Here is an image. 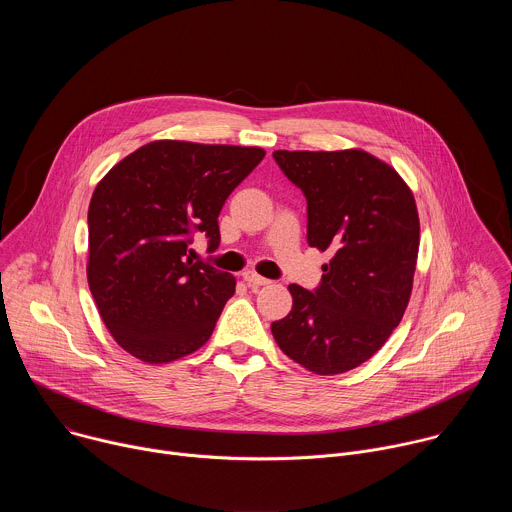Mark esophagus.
Instances as JSON below:
<instances>
[{
  "label": "esophagus",
  "instance_id": "34e87169",
  "mask_svg": "<svg viewBox=\"0 0 512 512\" xmlns=\"http://www.w3.org/2000/svg\"><path fill=\"white\" fill-rule=\"evenodd\" d=\"M243 279L247 281V285H249V287H259V285H267V283H271L269 279H265V277L257 275L255 271H245V273H243Z\"/></svg>",
  "mask_w": 512,
  "mask_h": 512
}]
</instances>
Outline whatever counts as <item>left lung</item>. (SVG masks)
<instances>
[{"label":"left lung","mask_w":512,"mask_h":512,"mask_svg":"<svg viewBox=\"0 0 512 512\" xmlns=\"http://www.w3.org/2000/svg\"><path fill=\"white\" fill-rule=\"evenodd\" d=\"M308 200V245L328 251L322 283L287 289L294 306L271 324L277 346L314 375L367 362L399 326L413 289L419 214L399 172L373 154L273 152Z\"/></svg>","instance_id":"left-lung-1"}]
</instances>
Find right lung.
<instances>
[{
    "label": "right lung",
    "instance_id": "right-lung-1",
    "mask_svg": "<svg viewBox=\"0 0 512 512\" xmlns=\"http://www.w3.org/2000/svg\"><path fill=\"white\" fill-rule=\"evenodd\" d=\"M265 158L263 148L158 139L117 162L89 204L87 279L113 340L148 364L196 352L237 279L188 253L221 243L218 214Z\"/></svg>",
    "mask_w": 512,
    "mask_h": 512
}]
</instances>
